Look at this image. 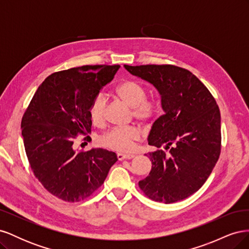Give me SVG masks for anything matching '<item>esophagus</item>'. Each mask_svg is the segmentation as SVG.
<instances>
[{
	"instance_id": "esophagus-1",
	"label": "esophagus",
	"mask_w": 249,
	"mask_h": 249,
	"mask_svg": "<svg viewBox=\"0 0 249 249\" xmlns=\"http://www.w3.org/2000/svg\"><path fill=\"white\" fill-rule=\"evenodd\" d=\"M135 156L134 155H124V154H117V159L119 161H123V160H130L133 159Z\"/></svg>"
}]
</instances>
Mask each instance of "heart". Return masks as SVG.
Listing matches in <instances>:
<instances>
[{
    "instance_id": "b5f03b06",
    "label": "heart",
    "mask_w": 249,
    "mask_h": 249,
    "mask_svg": "<svg viewBox=\"0 0 249 249\" xmlns=\"http://www.w3.org/2000/svg\"><path fill=\"white\" fill-rule=\"evenodd\" d=\"M115 94L127 106L133 108V115L140 123H148L156 115L157 108L146 101V90L139 83L126 80L115 88ZM107 101L100 94L95 96L89 106V117L95 125H103L106 122ZM141 133L134 126L114 127L101 137V144L117 152L126 153L134 147V143L140 139Z\"/></svg>"
}]
</instances>
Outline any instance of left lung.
Listing matches in <instances>:
<instances>
[{
    "label": "left lung",
    "mask_w": 249,
    "mask_h": 249,
    "mask_svg": "<svg viewBox=\"0 0 249 249\" xmlns=\"http://www.w3.org/2000/svg\"><path fill=\"white\" fill-rule=\"evenodd\" d=\"M124 66L157 89L164 111L148 134V144L159 149L145 155L152 170L139 187L155 201L185 199L205 184L219 158V108L208 88L182 67Z\"/></svg>",
    "instance_id": "left-lung-1"
}]
</instances>
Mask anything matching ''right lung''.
Here are the masks:
<instances>
[{
	"label": "right lung",
	"mask_w": 249,
	"mask_h": 249,
	"mask_svg": "<svg viewBox=\"0 0 249 249\" xmlns=\"http://www.w3.org/2000/svg\"><path fill=\"white\" fill-rule=\"evenodd\" d=\"M119 67L85 65L52 73L37 89L21 119V136L35 177L65 201L90 196L117 161L115 153L103 148L78 153L73 140L79 133H90V104Z\"/></svg>",
	"instance_id": "right-lung-1"
}]
</instances>
